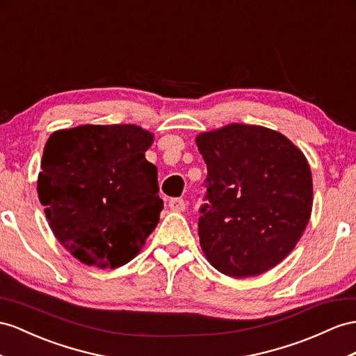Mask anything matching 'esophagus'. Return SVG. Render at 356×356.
Here are the masks:
<instances>
[{
    "label": "esophagus",
    "mask_w": 356,
    "mask_h": 356,
    "mask_svg": "<svg viewBox=\"0 0 356 356\" xmlns=\"http://www.w3.org/2000/svg\"><path fill=\"white\" fill-rule=\"evenodd\" d=\"M168 207L172 212H184L185 211V200L184 198H171L168 202Z\"/></svg>",
    "instance_id": "1"
}]
</instances>
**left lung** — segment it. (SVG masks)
<instances>
[{"mask_svg": "<svg viewBox=\"0 0 356 356\" xmlns=\"http://www.w3.org/2000/svg\"><path fill=\"white\" fill-rule=\"evenodd\" d=\"M195 141L207 165L198 218L207 260L234 278L277 266L312 213L313 180L302 152L280 132L238 123Z\"/></svg>", "mask_w": 356, "mask_h": 356, "instance_id": "1", "label": "left lung"}]
</instances>
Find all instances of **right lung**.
<instances>
[{"instance_id": "right-lung-1", "label": "right lung", "mask_w": 356, "mask_h": 356, "mask_svg": "<svg viewBox=\"0 0 356 356\" xmlns=\"http://www.w3.org/2000/svg\"><path fill=\"white\" fill-rule=\"evenodd\" d=\"M153 135L135 124H84L44 145L38 193L52 233L88 266L126 265L154 230L163 202L144 152Z\"/></svg>"}]
</instances>
